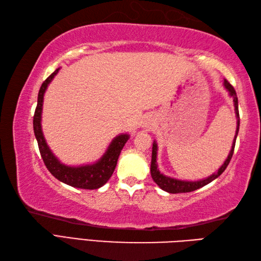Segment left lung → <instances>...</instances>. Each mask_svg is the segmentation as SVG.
<instances>
[{"label":"left lung","instance_id":"8db88e82","mask_svg":"<svg viewBox=\"0 0 261 261\" xmlns=\"http://www.w3.org/2000/svg\"><path fill=\"white\" fill-rule=\"evenodd\" d=\"M224 86L226 87V90L230 92V95L233 97V102H234V107H236V114H237V119H238V126H237V134L234 137V140H233V145H232V149L229 153L228 158L224 162V164L222 165V167H221L218 173H215L214 175L210 176L208 178L206 179H203V180H199V181H185V180H177L174 178H170V177H166L163 174H160V171L157 169V162H156V158H157V145L156 142H153L152 145V156H151V167H150V171H151V177L152 179L154 180V182L162 188V190L171 193V194H176V193H188V192H193V191H196L198 188H201L205 185H207L208 182H211L212 180H214L215 178H218V177L223 173L225 170V168L228 167V165L230 163V160L232 158V154H233L234 151V146H236V140H237V136H238V132H239V125H240V118H239V109H238V96H237V93L234 87L232 86L228 81H224Z\"/></svg>","mask_w":261,"mask_h":261}]
</instances>
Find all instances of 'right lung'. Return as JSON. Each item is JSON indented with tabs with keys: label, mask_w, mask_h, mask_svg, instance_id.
I'll use <instances>...</instances> for the list:
<instances>
[{
	"label": "right lung",
	"mask_w": 261,
	"mask_h": 261,
	"mask_svg": "<svg viewBox=\"0 0 261 261\" xmlns=\"http://www.w3.org/2000/svg\"><path fill=\"white\" fill-rule=\"evenodd\" d=\"M58 70L59 68L55 70L42 83L38 94V103L35 111V115H33V131H35L39 151H40L42 160L45 163L47 169L60 181L77 188L96 190V188L103 186L110 179V177L112 176L116 163H118L120 152L127 139H129V136L121 135L116 137L110 145L108 151L105 152L102 159L96 164L82 166V167H67V166L60 164L57 158L51 153L50 149L48 148L45 138H43L42 135L40 124L43 94H45L46 88L54 79V76L58 73Z\"/></svg>",
	"instance_id": "obj_1"
}]
</instances>
